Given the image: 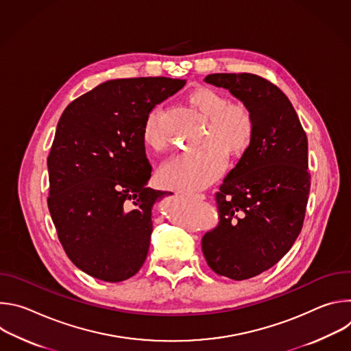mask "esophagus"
Here are the masks:
<instances>
[{"label": "esophagus", "instance_id": "obj_1", "mask_svg": "<svg viewBox=\"0 0 351 351\" xmlns=\"http://www.w3.org/2000/svg\"><path fill=\"white\" fill-rule=\"evenodd\" d=\"M184 195L187 198H191V199H204L206 198L204 194H199V193H186Z\"/></svg>", "mask_w": 351, "mask_h": 351}]
</instances>
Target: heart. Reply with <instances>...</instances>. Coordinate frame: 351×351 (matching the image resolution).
Here are the masks:
<instances>
[{"label": "heart", "instance_id": "obj_1", "mask_svg": "<svg viewBox=\"0 0 351 351\" xmlns=\"http://www.w3.org/2000/svg\"><path fill=\"white\" fill-rule=\"evenodd\" d=\"M189 103L208 119L203 147L173 156L160 171L161 184L180 191L202 190L214 183L226 167V154L230 158H240L254 138L252 112L241 104H230L219 91L197 88L189 94ZM160 115V108H153L143 123V141L153 149L164 147Z\"/></svg>", "mask_w": 351, "mask_h": 351}]
</instances>
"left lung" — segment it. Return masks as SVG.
Wrapping results in <instances>:
<instances>
[{
    "mask_svg": "<svg viewBox=\"0 0 351 351\" xmlns=\"http://www.w3.org/2000/svg\"><path fill=\"white\" fill-rule=\"evenodd\" d=\"M252 112L254 138L217 193L219 225L204 234L203 254L218 275L244 280L274 267L302 230L310 194L308 143L289 98L252 73H214Z\"/></svg>",
    "mask_w": 351,
    "mask_h": 351,
    "instance_id": "1",
    "label": "left lung"
}]
</instances>
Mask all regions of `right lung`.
Listing matches in <instances>:
<instances>
[{"label": "right lung", "mask_w": 351, "mask_h": 351, "mask_svg": "<svg viewBox=\"0 0 351 351\" xmlns=\"http://www.w3.org/2000/svg\"><path fill=\"white\" fill-rule=\"evenodd\" d=\"M186 80H108L61 115L47 165L48 210L71 261L104 282H122L143 267L153 207L172 193L147 187L143 123Z\"/></svg>", "instance_id": "right-lung-1"}]
</instances>
